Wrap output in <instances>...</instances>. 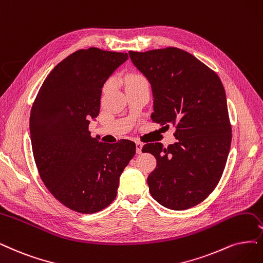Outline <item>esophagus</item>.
I'll use <instances>...</instances> for the list:
<instances>
[{"label": "esophagus", "mask_w": 263, "mask_h": 263, "mask_svg": "<svg viewBox=\"0 0 263 263\" xmlns=\"http://www.w3.org/2000/svg\"><path fill=\"white\" fill-rule=\"evenodd\" d=\"M135 146H137V153L138 154H141L142 153V148H143V144L138 142L137 144H135Z\"/></svg>", "instance_id": "obj_1"}]
</instances>
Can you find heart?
Here are the masks:
<instances>
[{"instance_id": "obj_1", "label": "heart", "mask_w": 263, "mask_h": 263, "mask_svg": "<svg viewBox=\"0 0 263 263\" xmlns=\"http://www.w3.org/2000/svg\"><path fill=\"white\" fill-rule=\"evenodd\" d=\"M143 80H145V79H144L142 76H140V74H133V76L130 77V79H129V85L134 84V83H138V82H141ZM108 85H109V83L105 86V90L107 89V87H108Z\"/></svg>"}]
</instances>
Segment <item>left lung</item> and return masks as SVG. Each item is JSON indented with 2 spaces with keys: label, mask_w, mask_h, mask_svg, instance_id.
I'll use <instances>...</instances> for the list:
<instances>
[{
  "label": "left lung",
  "mask_w": 263,
  "mask_h": 263,
  "mask_svg": "<svg viewBox=\"0 0 263 263\" xmlns=\"http://www.w3.org/2000/svg\"><path fill=\"white\" fill-rule=\"evenodd\" d=\"M129 55L152 85V120L176 126L178 140L167 148L161 143L143 146L157 160L147 178L149 192L168 209L192 208L216 189L229 156L232 128L224 87L215 71L180 48Z\"/></svg>",
  "instance_id": "obj_1"
}]
</instances>
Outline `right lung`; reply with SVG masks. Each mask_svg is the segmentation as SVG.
<instances>
[{"instance_id": "1", "label": "right lung", "mask_w": 263, "mask_h": 263, "mask_svg": "<svg viewBox=\"0 0 263 263\" xmlns=\"http://www.w3.org/2000/svg\"><path fill=\"white\" fill-rule=\"evenodd\" d=\"M128 60L126 53L79 50L55 66L41 85L30 114V138L44 185L64 206L94 213L117 196L119 178L135 155V143L107 144L91 137L102 89Z\"/></svg>"}]
</instances>
